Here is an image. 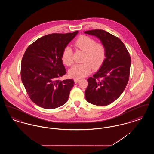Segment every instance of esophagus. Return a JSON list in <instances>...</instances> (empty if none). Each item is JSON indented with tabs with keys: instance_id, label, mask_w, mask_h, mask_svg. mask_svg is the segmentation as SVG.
I'll return each instance as SVG.
<instances>
[{
	"instance_id": "34e87169",
	"label": "esophagus",
	"mask_w": 154,
	"mask_h": 154,
	"mask_svg": "<svg viewBox=\"0 0 154 154\" xmlns=\"http://www.w3.org/2000/svg\"><path fill=\"white\" fill-rule=\"evenodd\" d=\"M80 79H74V82H75V84H77V83L80 81Z\"/></svg>"
}]
</instances>
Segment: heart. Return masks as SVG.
<instances>
[{
	"mask_svg": "<svg viewBox=\"0 0 154 154\" xmlns=\"http://www.w3.org/2000/svg\"><path fill=\"white\" fill-rule=\"evenodd\" d=\"M77 48L85 52L82 59L83 63L74 65L69 72L72 77L80 79L91 73L92 67L97 69L102 65L106 55L105 46L90 37L82 35L74 42ZM62 59L67 66H71L73 63V51L69 47H66L62 52Z\"/></svg>",
	"mask_w": 154,
	"mask_h": 154,
	"instance_id": "1",
	"label": "heart"
}]
</instances>
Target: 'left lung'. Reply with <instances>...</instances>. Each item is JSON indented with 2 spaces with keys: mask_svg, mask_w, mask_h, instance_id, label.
I'll return each mask as SVG.
<instances>
[{
  "mask_svg": "<svg viewBox=\"0 0 154 154\" xmlns=\"http://www.w3.org/2000/svg\"><path fill=\"white\" fill-rule=\"evenodd\" d=\"M84 33L99 38L106 50V58L100 69L87 80L85 98L92 104L107 106L117 100L126 88L131 65L130 54L118 37L105 30H92Z\"/></svg>",
  "mask_w": 154,
  "mask_h": 154,
  "instance_id": "1",
  "label": "left lung"
}]
</instances>
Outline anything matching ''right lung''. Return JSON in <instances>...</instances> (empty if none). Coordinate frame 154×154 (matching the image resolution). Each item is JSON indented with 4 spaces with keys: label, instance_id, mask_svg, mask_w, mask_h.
Wrapping results in <instances>:
<instances>
[{
    "label": "right lung",
    "instance_id": "right-lung-1",
    "mask_svg": "<svg viewBox=\"0 0 154 154\" xmlns=\"http://www.w3.org/2000/svg\"><path fill=\"white\" fill-rule=\"evenodd\" d=\"M78 32L45 35L30 44L25 52L21 80L30 99L37 106L54 109L67 101L74 82L58 80L66 73L62 55Z\"/></svg>",
    "mask_w": 154,
    "mask_h": 154
}]
</instances>
